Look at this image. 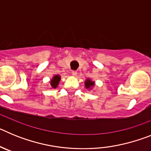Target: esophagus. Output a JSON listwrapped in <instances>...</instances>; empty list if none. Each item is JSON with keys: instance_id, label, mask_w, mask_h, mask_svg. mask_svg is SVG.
<instances>
[{"instance_id": "1", "label": "esophagus", "mask_w": 151, "mask_h": 151, "mask_svg": "<svg viewBox=\"0 0 151 151\" xmlns=\"http://www.w3.org/2000/svg\"><path fill=\"white\" fill-rule=\"evenodd\" d=\"M72 75H73V76H76L77 75V71H73L72 72Z\"/></svg>"}]
</instances>
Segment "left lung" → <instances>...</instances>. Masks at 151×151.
Returning <instances> with one entry per match:
<instances>
[{"label": "left lung", "mask_w": 151, "mask_h": 151, "mask_svg": "<svg viewBox=\"0 0 151 151\" xmlns=\"http://www.w3.org/2000/svg\"><path fill=\"white\" fill-rule=\"evenodd\" d=\"M94 85H95V82H94V81L91 80L90 78H87V79L85 80V86L86 89L91 90V89L94 87Z\"/></svg>", "instance_id": "1"}]
</instances>
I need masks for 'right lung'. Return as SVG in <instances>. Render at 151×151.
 I'll list each match as a JSON object with an SVG mask.
<instances>
[{
	"mask_svg": "<svg viewBox=\"0 0 151 151\" xmlns=\"http://www.w3.org/2000/svg\"><path fill=\"white\" fill-rule=\"evenodd\" d=\"M60 78V76L59 75H55L54 76H53L52 79L50 80V85H51L52 88H56L58 86Z\"/></svg>",
	"mask_w": 151,
	"mask_h": 151,
	"instance_id": "right-lung-1",
	"label": "right lung"
}]
</instances>
